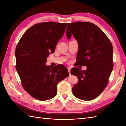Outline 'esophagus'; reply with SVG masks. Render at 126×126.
<instances>
[{
	"label": "esophagus",
	"instance_id": "34e87169",
	"mask_svg": "<svg viewBox=\"0 0 126 126\" xmlns=\"http://www.w3.org/2000/svg\"><path fill=\"white\" fill-rule=\"evenodd\" d=\"M67 69H68V72H69V73H70V71H71V68L70 67H67Z\"/></svg>",
	"mask_w": 126,
	"mask_h": 126
}]
</instances>
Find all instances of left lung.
Returning a JSON list of instances; mask_svg holds the SVG:
<instances>
[{
  "mask_svg": "<svg viewBox=\"0 0 126 126\" xmlns=\"http://www.w3.org/2000/svg\"><path fill=\"white\" fill-rule=\"evenodd\" d=\"M72 35L78 43L76 66H86L85 71L73 67L71 74L78 82L72 88L73 95L84 101L96 98L106 88L113 69V48L104 32L90 22H77L68 24V39Z\"/></svg>",
  "mask_w": 126,
  "mask_h": 126,
  "instance_id": "1",
  "label": "left lung"
}]
</instances>
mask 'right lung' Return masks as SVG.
I'll list each match as a JSON object with an SVG mask.
<instances>
[{"mask_svg":"<svg viewBox=\"0 0 126 126\" xmlns=\"http://www.w3.org/2000/svg\"><path fill=\"white\" fill-rule=\"evenodd\" d=\"M68 23L47 22L35 24L20 38L16 50V68L23 88L40 101L52 99L57 94V85L69 76L63 65L47 66V58L54 52Z\"/></svg>","mask_w":126,"mask_h":126,"instance_id":"right-lung-1","label":"right lung"}]
</instances>
